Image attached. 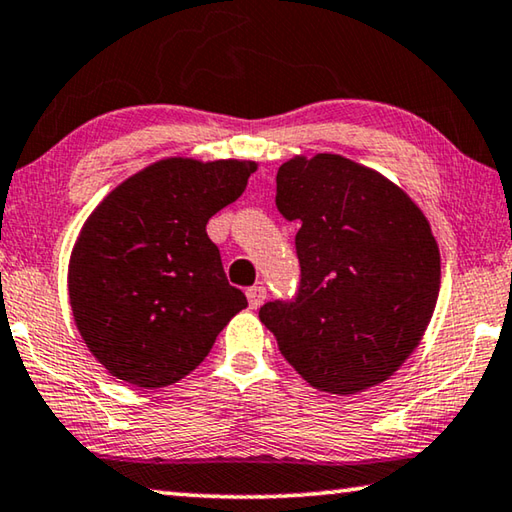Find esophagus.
I'll use <instances>...</instances> for the list:
<instances>
[{"label":"esophagus","mask_w":512,"mask_h":512,"mask_svg":"<svg viewBox=\"0 0 512 512\" xmlns=\"http://www.w3.org/2000/svg\"><path fill=\"white\" fill-rule=\"evenodd\" d=\"M246 296H248V305L253 307V310H257V307L262 305L264 300H266V289H264L262 285H259V287H250V289L246 291Z\"/></svg>","instance_id":"34e87169"}]
</instances>
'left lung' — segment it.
<instances>
[{
    "label": "left lung",
    "mask_w": 512,
    "mask_h": 512,
    "mask_svg": "<svg viewBox=\"0 0 512 512\" xmlns=\"http://www.w3.org/2000/svg\"><path fill=\"white\" fill-rule=\"evenodd\" d=\"M275 184V207L298 223L300 282L294 298L259 307V319L321 392L383 383L435 310L440 250L431 225L399 186L339 154L289 159Z\"/></svg>",
    "instance_id": "left-lung-1"
}]
</instances>
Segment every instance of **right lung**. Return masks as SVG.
Returning <instances> with one entry per match:
<instances>
[{"instance_id": "1", "label": "right lung", "mask_w": 512, "mask_h": 512, "mask_svg": "<svg viewBox=\"0 0 512 512\" xmlns=\"http://www.w3.org/2000/svg\"><path fill=\"white\" fill-rule=\"evenodd\" d=\"M255 168L164 159L88 216L70 257V305L86 346L113 376L150 389L177 383L248 305L227 282L207 223L246 191Z\"/></svg>"}]
</instances>
